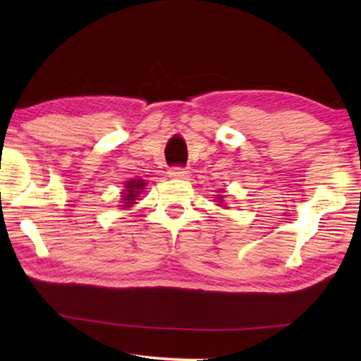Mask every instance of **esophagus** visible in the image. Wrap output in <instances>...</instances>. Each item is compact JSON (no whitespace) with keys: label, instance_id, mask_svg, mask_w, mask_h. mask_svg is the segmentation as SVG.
Listing matches in <instances>:
<instances>
[{"label":"esophagus","instance_id":"esophagus-1","mask_svg":"<svg viewBox=\"0 0 361 361\" xmlns=\"http://www.w3.org/2000/svg\"><path fill=\"white\" fill-rule=\"evenodd\" d=\"M169 176L172 179H185V177L189 176V171L184 169V167H171Z\"/></svg>","mask_w":361,"mask_h":361}]
</instances>
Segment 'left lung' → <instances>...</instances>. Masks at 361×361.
I'll use <instances>...</instances> for the list:
<instances>
[{
    "label": "left lung",
    "mask_w": 361,
    "mask_h": 361,
    "mask_svg": "<svg viewBox=\"0 0 361 361\" xmlns=\"http://www.w3.org/2000/svg\"><path fill=\"white\" fill-rule=\"evenodd\" d=\"M216 202H224V200H221V195L216 197Z\"/></svg>",
    "instance_id": "1"
}]
</instances>
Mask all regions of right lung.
Here are the masks:
<instances>
[{
	"mask_svg": "<svg viewBox=\"0 0 361 361\" xmlns=\"http://www.w3.org/2000/svg\"><path fill=\"white\" fill-rule=\"evenodd\" d=\"M125 192H123V202H121V207H125V209H128V207H133V204H136L137 197H140V194L142 190L146 189V182L142 179H131L126 182V187H125Z\"/></svg>",
	"mask_w": 361,
	"mask_h": 361,
	"instance_id": "right-lung-1",
	"label": "right lung"
}]
</instances>
